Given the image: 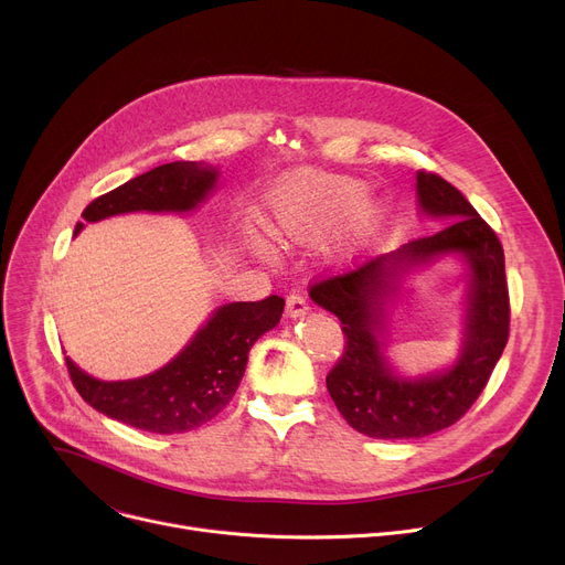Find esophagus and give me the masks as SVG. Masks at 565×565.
Segmentation results:
<instances>
[{
    "instance_id": "obj_1",
    "label": "esophagus",
    "mask_w": 565,
    "mask_h": 565,
    "mask_svg": "<svg viewBox=\"0 0 565 565\" xmlns=\"http://www.w3.org/2000/svg\"><path fill=\"white\" fill-rule=\"evenodd\" d=\"M286 311L288 316H305L309 311V300L302 290H290L286 298Z\"/></svg>"
}]
</instances>
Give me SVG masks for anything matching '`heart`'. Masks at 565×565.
Here are the masks:
<instances>
[{
  "mask_svg": "<svg viewBox=\"0 0 565 565\" xmlns=\"http://www.w3.org/2000/svg\"><path fill=\"white\" fill-rule=\"evenodd\" d=\"M364 185L324 173H298L277 194V222L288 235H307L332 226L364 203Z\"/></svg>",
  "mask_w": 565,
  "mask_h": 565,
  "instance_id": "b5f03b06",
  "label": "heart"
}]
</instances>
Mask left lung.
<instances>
[{
    "instance_id": "obj_1",
    "label": "left lung",
    "mask_w": 565,
    "mask_h": 565,
    "mask_svg": "<svg viewBox=\"0 0 565 565\" xmlns=\"http://www.w3.org/2000/svg\"><path fill=\"white\" fill-rule=\"evenodd\" d=\"M417 194L426 213L454 222L350 273L322 277L309 286L311 300L337 313L345 337L341 358L324 380L328 392L354 430L377 439L426 437L462 419L486 390L511 330L507 267L497 233L451 183L433 171L417 173ZM444 250H460L472 270L468 339L459 364L447 374L403 381L383 362L374 337L383 298L401 264Z\"/></svg>"
}]
</instances>
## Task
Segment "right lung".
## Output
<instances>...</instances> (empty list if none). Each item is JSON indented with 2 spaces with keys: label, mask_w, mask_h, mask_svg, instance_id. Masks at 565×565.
I'll use <instances>...</instances> for the list:
<instances>
[{
  "label": "right lung",
  "mask_w": 565,
  "mask_h": 565,
  "mask_svg": "<svg viewBox=\"0 0 565 565\" xmlns=\"http://www.w3.org/2000/svg\"><path fill=\"white\" fill-rule=\"evenodd\" d=\"M217 181V171L196 162H171L146 171L84 207L86 222L132 211H190ZM82 228L77 222L75 233ZM279 295L258 302L222 307L192 343L164 369L126 382H103L79 371L68 358L77 394L94 409L132 428L175 435L188 433L228 405L247 366L252 345L279 322Z\"/></svg>",
  "instance_id": "right-lung-1"
}]
</instances>
